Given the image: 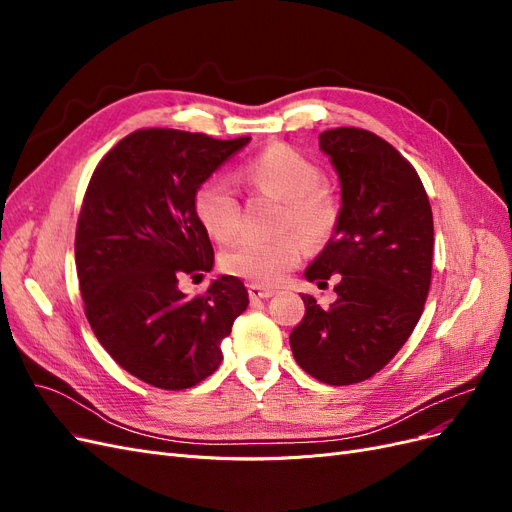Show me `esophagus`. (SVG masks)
<instances>
[{"label":"esophagus","mask_w":512,"mask_h":512,"mask_svg":"<svg viewBox=\"0 0 512 512\" xmlns=\"http://www.w3.org/2000/svg\"><path fill=\"white\" fill-rule=\"evenodd\" d=\"M247 292H250V299L258 301V299H269L273 297V290L265 288V286H258V284H250L247 286Z\"/></svg>","instance_id":"esophagus-1"}]
</instances>
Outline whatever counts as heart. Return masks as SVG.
Wrapping results in <instances>:
<instances>
[{"label": "heart", "instance_id": "obj_1", "mask_svg": "<svg viewBox=\"0 0 512 512\" xmlns=\"http://www.w3.org/2000/svg\"><path fill=\"white\" fill-rule=\"evenodd\" d=\"M254 190L284 200L277 228L286 230L275 239H241L222 252L220 265L228 275L247 282L273 286L297 265L307 245L327 243L339 226L342 205L322 185V168L290 145H271L241 168ZM198 224L215 241L235 239L241 226L237 192L224 177H207L192 196Z\"/></svg>", "mask_w": 512, "mask_h": 512}]
</instances>
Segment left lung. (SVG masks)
Instances as JSON below:
<instances>
[{
	"mask_svg": "<svg viewBox=\"0 0 512 512\" xmlns=\"http://www.w3.org/2000/svg\"><path fill=\"white\" fill-rule=\"evenodd\" d=\"M342 183L335 235L307 267L309 282L337 276L335 303L303 294L290 333L294 361L316 380L344 386L371 378L408 342L431 284L433 215L414 166L361 128L320 134Z\"/></svg>",
	"mask_w": 512,
	"mask_h": 512,
	"instance_id": "obj_1",
	"label": "left lung"
}]
</instances>
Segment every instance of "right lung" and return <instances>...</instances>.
Returning <instances> with one entry per match:
<instances>
[{
  "label": "right lung",
  "mask_w": 512,
  "mask_h": 512,
  "mask_svg": "<svg viewBox=\"0 0 512 512\" xmlns=\"http://www.w3.org/2000/svg\"><path fill=\"white\" fill-rule=\"evenodd\" d=\"M250 136L141 128L98 162L76 222L74 258L91 331L115 363L151 386L183 391L222 363V339L247 290L222 275L196 297L183 275L213 269V247L192 196Z\"/></svg>",
  "instance_id": "1"
}]
</instances>
